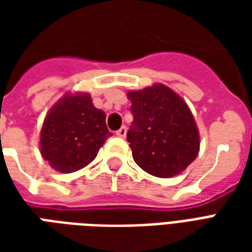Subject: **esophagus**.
I'll use <instances>...</instances> for the list:
<instances>
[{
	"mask_svg": "<svg viewBox=\"0 0 252 252\" xmlns=\"http://www.w3.org/2000/svg\"><path fill=\"white\" fill-rule=\"evenodd\" d=\"M116 135H117L119 137H126V126H121L120 129H117V131H116Z\"/></svg>",
	"mask_w": 252,
	"mask_h": 252,
	"instance_id": "34e87169",
	"label": "esophagus"
}]
</instances>
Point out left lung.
<instances>
[{
	"instance_id": "1",
	"label": "left lung",
	"mask_w": 252,
	"mask_h": 252,
	"mask_svg": "<svg viewBox=\"0 0 252 252\" xmlns=\"http://www.w3.org/2000/svg\"><path fill=\"white\" fill-rule=\"evenodd\" d=\"M126 95L133 115L126 132L133 160L159 178L180 174L200 150V135L189 106L162 83Z\"/></svg>"
}]
</instances>
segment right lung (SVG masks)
<instances>
[{"mask_svg":"<svg viewBox=\"0 0 252 252\" xmlns=\"http://www.w3.org/2000/svg\"><path fill=\"white\" fill-rule=\"evenodd\" d=\"M105 119L104 112L94 106L88 93L66 94L43 123L41 157L61 173H74L88 166L112 136Z\"/></svg>","mask_w":252,"mask_h":252,"instance_id":"add662e5","label":"right lung"}]
</instances>
